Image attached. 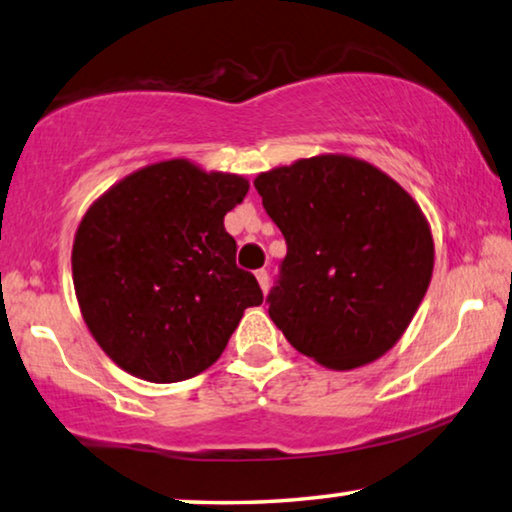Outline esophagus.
Listing matches in <instances>:
<instances>
[{
  "instance_id": "34e87169",
  "label": "esophagus",
  "mask_w": 512,
  "mask_h": 512,
  "mask_svg": "<svg viewBox=\"0 0 512 512\" xmlns=\"http://www.w3.org/2000/svg\"><path fill=\"white\" fill-rule=\"evenodd\" d=\"M255 276H257L259 287H262V292H264V294L269 292V271H266V269H259V271L255 273Z\"/></svg>"
}]
</instances>
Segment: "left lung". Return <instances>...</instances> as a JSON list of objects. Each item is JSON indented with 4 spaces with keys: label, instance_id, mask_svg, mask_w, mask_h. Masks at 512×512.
Instances as JSON below:
<instances>
[{
    "label": "left lung",
    "instance_id": "left-lung-1",
    "mask_svg": "<svg viewBox=\"0 0 512 512\" xmlns=\"http://www.w3.org/2000/svg\"><path fill=\"white\" fill-rule=\"evenodd\" d=\"M257 193L287 255L266 303L289 345L326 368L386 354L427 292V220L391 177L363 160L315 156L259 174Z\"/></svg>",
    "mask_w": 512,
    "mask_h": 512
}]
</instances>
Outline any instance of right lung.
Masks as SVG:
<instances>
[{"label": "right lung", "mask_w": 512, "mask_h": 512, "mask_svg": "<svg viewBox=\"0 0 512 512\" xmlns=\"http://www.w3.org/2000/svg\"><path fill=\"white\" fill-rule=\"evenodd\" d=\"M248 181L165 160L110 188L82 218L73 282L98 345L131 375L172 384L218 361L243 310L264 301L236 266L225 213Z\"/></svg>", "instance_id": "right-lung-1"}]
</instances>
